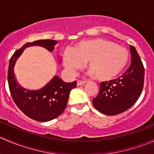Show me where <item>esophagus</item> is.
<instances>
[{
  "label": "esophagus",
  "mask_w": 154,
  "mask_h": 154,
  "mask_svg": "<svg viewBox=\"0 0 154 154\" xmlns=\"http://www.w3.org/2000/svg\"><path fill=\"white\" fill-rule=\"evenodd\" d=\"M86 83V81H81V80H77V86H83Z\"/></svg>",
  "instance_id": "34e87169"
}]
</instances>
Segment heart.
Listing matches in <instances>:
<instances>
[{
  "mask_svg": "<svg viewBox=\"0 0 154 154\" xmlns=\"http://www.w3.org/2000/svg\"><path fill=\"white\" fill-rule=\"evenodd\" d=\"M129 60L125 48L104 38L81 41L73 49L65 50L63 65L70 75H74L87 62L90 74L99 81H109L124 71Z\"/></svg>",
  "mask_w": 154,
  "mask_h": 154,
  "instance_id": "b5f03b06",
  "label": "heart"
}]
</instances>
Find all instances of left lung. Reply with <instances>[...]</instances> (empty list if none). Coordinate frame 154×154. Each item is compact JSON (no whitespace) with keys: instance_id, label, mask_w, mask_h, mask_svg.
Returning <instances> with one entry per match:
<instances>
[{"instance_id":"8db88e82","label":"left lung","mask_w":154,"mask_h":154,"mask_svg":"<svg viewBox=\"0 0 154 154\" xmlns=\"http://www.w3.org/2000/svg\"><path fill=\"white\" fill-rule=\"evenodd\" d=\"M131 65L116 80L100 83V91L92 100L97 110L107 116L127 111L139 99L144 86V68L134 46H130Z\"/></svg>"}]
</instances>
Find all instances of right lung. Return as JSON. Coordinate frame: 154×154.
Instances as JSON below:
<instances>
[{"label": "right lung", "instance_id": "1", "mask_svg": "<svg viewBox=\"0 0 154 154\" xmlns=\"http://www.w3.org/2000/svg\"><path fill=\"white\" fill-rule=\"evenodd\" d=\"M57 44V41L51 39L37 40L26 43L14 53L9 63L8 83L12 99L26 116L38 122H49L63 113L67 106L70 91L75 88L77 82L66 83L55 75L42 88L36 90L27 89L17 81L15 66L26 48L40 46L52 52ZM58 60L60 63V57Z\"/></svg>", "mask_w": 154, "mask_h": 154}]
</instances>
